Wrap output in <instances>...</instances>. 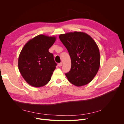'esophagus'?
I'll use <instances>...</instances> for the list:
<instances>
[{
    "instance_id": "obj_1",
    "label": "esophagus",
    "mask_w": 124,
    "mask_h": 124,
    "mask_svg": "<svg viewBox=\"0 0 124 124\" xmlns=\"http://www.w3.org/2000/svg\"><path fill=\"white\" fill-rule=\"evenodd\" d=\"M62 62H61V63H59L58 64V67H62Z\"/></svg>"
}]
</instances>
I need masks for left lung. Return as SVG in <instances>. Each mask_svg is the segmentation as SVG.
Here are the masks:
<instances>
[{"instance_id": "8db88e82", "label": "left lung", "mask_w": 124, "mask_h": 124, "mask_svg": "<svg viewBox=\"0 0 124 124\" xmlns=\"http://www.w3.org/2000/svg\"><path fill=\"white\" fill-rule=\"evenodd\" d=\"M59 39L68 50L71 60L68 81L79 87L91 82L99 70L100 63L98 46L92 37L83 32L61 34Z\"/></svg>"}]
</instances>
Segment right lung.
Returning <instances> with one entry per match:
<instances>
[{
	"label": "right lung",
	"mask_w": 124,
	"mask_h": 124,
	"mask_svg": "<svg viewBox=\"0 0 124 124\" xmlns=\"http://www.w3.org/2000/svg\"><path fill=\"white\" fill-rule=\"evenodd\" d=\"M56 39L39 35L29 40L22 48L18 57V69L30 85L42 87L50 81L57 63L48 50Z\"/></svg>",
	"instance_id": "obj_1"
}]
</instances>
